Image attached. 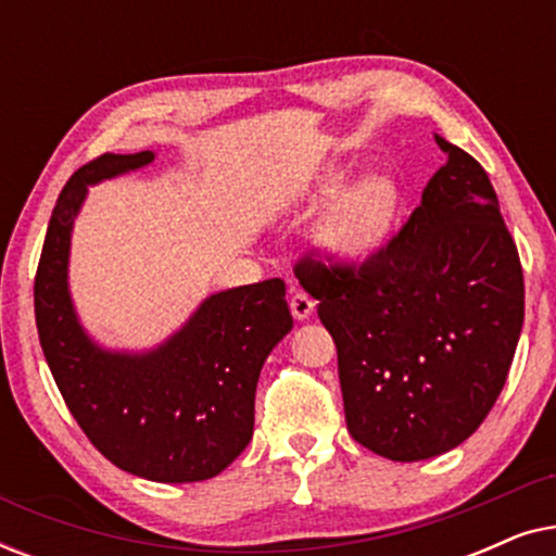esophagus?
Masks as SVG:
<instances>
[{"label": "esophagus", "mask_w": 556, "mask_h": 556, "mask_svg": "<svg viewBox=\"0 0 556 556\" xmlns=\"http://www.w3.org/2000/svg\"><path fill=\"white\" fill-rule=\"evenodd\" d=\"M314 308H316L314 299H311L308 293L299 291V288H293V291H291V314H293V318H299V321H306V318L314 314Z\"/></svg>", "instance_id": "obj_1"}]
</instances>
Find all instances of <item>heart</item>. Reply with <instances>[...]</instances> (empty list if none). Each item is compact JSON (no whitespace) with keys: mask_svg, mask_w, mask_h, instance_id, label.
Masks as SVG:
<instances>
[{"mask_svg":"<svg viewBox=\"0 0 556 556\" xmlns=\"http://www.w3.org/2000/svg\"><path fill=\"white\" fill-rule=\"evenodd\" d=\"M339 192V181L329 187V194ZM397 189L387 177H367L337 202L324 225V242L333 255L344 261H362L375 253L390 230Z\"/></svg>","mask_w":556,"mask_h":556,"instance_id":"obj_1","label":"heart"}]
</instances>
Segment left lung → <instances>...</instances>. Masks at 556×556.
I'll return each mask as SVG.
<instances>
[{"label": "left lung", "instance_id": "obj_1", "mask_svg": "<svg viewBox=\"0 0 556 556\" xmlns=\"http://www.w3.org/2000/svg\"><path fill=\"white\" fill-rule=\"evenodd\" d=\"M447 154L420 207L362 263L306 253L295 278L339 356L346 428L390 460L473 435L504 390L523 324V273L489 174Z\"/></svg>", "mask_w": 556, "mask_h": 556}]
</instances>
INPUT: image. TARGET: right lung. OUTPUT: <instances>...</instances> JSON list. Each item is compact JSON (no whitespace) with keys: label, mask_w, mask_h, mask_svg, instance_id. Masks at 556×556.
I'll return each mask as SVG.
<instances>
[{"label":"right lung","mask_w":556,"mask_h":556,"mask_svg":"<svg viewBox=\"0 0 556 556\" xmlns=\"http://www.w3.org/2000/svg\"><path fill=\"white\" fill-rule=\"evenodd\" d=\"M151 162V151L103 154L67 179L37 265L35 321L58 390L90 443L126 473L194 483L245 451L263 362L293 318L286 283L270 278L210 295L154 352H105L88 339L67 293L73 219L88 185Z\"/></svg>","instance_id":"1"}]
</instances>
